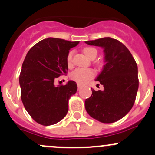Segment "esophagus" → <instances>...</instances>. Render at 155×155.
<instances>
[{
	"label": "esophagus",
	"mask_w": 155,
	"mask_h": 155,
	"mask_svg": "<svg viewBox=\"0 0 155 155\" xmlns=\"http://www.w3.org/2000/svg\"><path fill=\"white\" fill-rule=\"evenodd\" d=\"M77 85H78V88H79V89L82 87V84H80V83H78Z\"/></svg>",
	"instance_id": "1"
}]
</instances>
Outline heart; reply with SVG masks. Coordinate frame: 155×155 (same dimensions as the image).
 <instances>
[{
    "label": "heart",
    "mask_w": 155,
    "mask_h": 155,
    "mask_svg": "<svg viewBox=\"0 0 155 155\" xmlns=\"http://www.w3.org/2000/svg\"><path fill=\"white\" fill-rule=\"evenodd\" d=\"M83 53L85 54L87 58L91 59L92 57L97 56V51L94 48L92 47H85L82 50ZM73 52L70 51L67 56V63L69 67L73 66ZM94 76V73L91 69H76L70 75L72 79L80 84H85L91 80Z\"/></svg>",
    "instance_id": "1"
}]
</instances>
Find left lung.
Returning <instances> with one entry per match:
<instances>
[{
	"instance_id": "left-lung-1",
	"label": "left lung",
	"mask_w": 155,
	"mask_h": 155,
	"mask_svg": "<svg viewBox=\"0 0 155 155\" xmlns=\"http://www.w3.org/2000/svg\"><path fill=\"white\" fill-rule=\"evenodd\" d=\"M85 43L103 48L106 62L96 79L104 90L91 89V96L85 99V110L100 122L114 123L127 115L135 103L139 88L137 64L128 48L118 40L106 37Z\"/></svg>"
}]
</instances>
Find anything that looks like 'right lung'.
<instances>
[{"instance_id": "obj_1", "label": "right lung", "mask_w": 155, "mask_h": 155, "mask_svg": "<svg viewBox=\"0 0 155 155\" xmlns=\"http://www.w3.org/2000/svg\"><path fill=\"white\" fill-rule=\"evenodd\" d=\"M79 41L48 38L35 45L27 53L19 75L21 99L27 112L38 124L50 126L60 122L68 112L70 97L77 84L54 85L68 70L69 50Z\"/></svg>"}]
</instances>
